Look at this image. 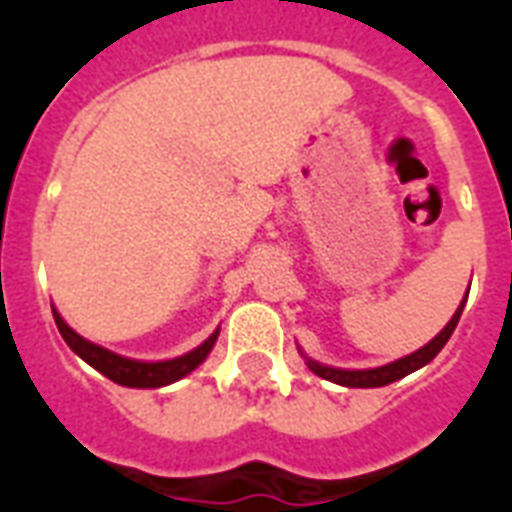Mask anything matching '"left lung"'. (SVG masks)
Returning <instances> with one entry per match:
<instances>
[{"label": "left lung", "instance_id": "1", "mask_svg": "<svg viewBox=\"0 0 512 512\" xmlns=\"http://www.w3.org/2000/svg\"><path fill=\"white\" fill-rule=\"evenodd\" d=\"M462 308L464 303L456 308V314L451 317V322H448V325L443 327V330H440V333L427 343V346H421L419 351H413V354H408V357H403V360L389 362V365H384V368L338 370V368H325V365H319V362H311V360H308V368L314 370L319 378H327V381H335V384H341V386H360V389H370V386L392 384V381H397V378L408 376V373L419 370L421 365H427V362H432L435 357H438V351L446 346V341L451 338L456 325H459Z\"/></svg>", "mask_w": 512, "mask_h": 512}]
</instances>
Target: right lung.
Masks as SVG:
<instances>
[{
    "label": "right lung",
    "mask_w": 512,
    "mask_h": 512,
    "mask_svg": "<svg viewBox=\"0 0 512 512\" xmlns=\"http://www.w3.org/2000/svg\"><path fill=\"white\" fill-rule=\"evenodd\" d=\"M53 319H56L58 333L64 335V341L69 343V349H72L77 357H83L91 368L104 373L109 381H115V384L123 386H139V389H152V386H166L171 384V381H179V378L187 376L190 370H195L206 360V354L212 351L214 341H217V333H214L209 335L198 349H193L190 354H185V357H177V360L136 362L126 360V357H120V354H112V351L101 349L96 343L80 338L72 327L66 325L64 319L58 317L56 311H53Z\"/></svg>",
    "instance_id": "right-lung-1"
}]
</instances>
